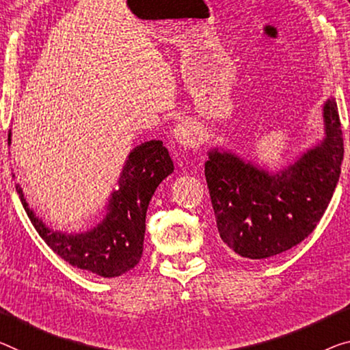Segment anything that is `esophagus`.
I'll use <instances>...</instances> for the list:
<instances>
[{
	"label": "esophagus",
	"mask_w": 350,
	"mask_h": 350,
	"mask_svg": "<svg viewBox=\"0 0 350 350\" xmlns=\"http://www.w3.org/2000/svg\"><path fill=\"white\" fill-rule=\"evenodd\" d=\"M174 139L178 147L185 150H197L200 145V133L189 120H181L174 130Z\"/></svg>",
	"instance_id": "1"
}]
</instances>
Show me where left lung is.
<instances>
[{
  "label": "left lung",
  "mask_w": 350,
  "mask_h": 350,
  "mask_svg": "<svg viewBox=\"0 0 350 350\" xmlns=\"http://www.w3.org/2000/svg\"><path fill=\"white\" fill-rule=\"evenodd\" d=\"M324 139L277 172L224 148H211L205 176L220 238L250 260L283 254L325 213L341 174L342 131L335 98L322 109Z\"/></svg>",
  "instance_id": "1"
}]
</instances>
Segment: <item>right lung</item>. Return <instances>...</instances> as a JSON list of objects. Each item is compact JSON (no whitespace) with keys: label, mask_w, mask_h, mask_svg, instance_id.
I'll use <instances>...</instances> for the list:
<instances>
[{"label":"right lung","mask_w":350,"mask_h":350,"mask_svg":"<svg viewBox=\"0 0 350 350\" xmlns=\"http://www.w3.org/2000/svg\"><path fill=\"white\" fill-rule=\"evenodd\" d=\"M10 134L9 131V145ZM172 172L174 163L163 141H148L134 147L120 172L119 187L107 198L105 217L83 233L48 227L26 203L20 185L15 187L37 233L55 254L75 267L112 278L131 271L141 261L148 203L159 183Z\"/></svg>","instance_id":"obj_1"}]
</instances>
